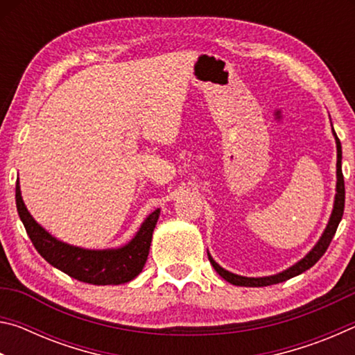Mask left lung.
<instances>
[{"instance_id":"1","label":"left lung","mask_w":355,"mask_h":355,"mask_svg":"<svg viewBox=\"0 0 355 355\" xmlns=\"http://www.w3.org/2000/svg\"><path fill=\"white\" fill-rule=\"evenodd\" d=\"M335 135V139H336V196H335V205H334V211L332 216H330V220L326 227V230H324L322 236L318 244L315 245L313 249H311L310 254L304 258V260H300L299 263L294 264L290 269H286V271L280 272L277 275H271V277H241V275H236V274H232L225 271V269H222L218 263H216L211 257L208 255L209 258V263L213 264L214 271L218 272L222 279L227 280L228 284L232 285H236V286H268V285H274V284H280V282H285L288 279L294 277V275H299L310 269L313 264L320 260V258L326 254V250L329 248L330 241H332V238L335 236V232L336 228H338V224L341 218H343V211H345V178H343V172H341V144L338 136L334 131Z\"/></svg>"}]
</instances>
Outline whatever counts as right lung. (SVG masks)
I'll return each instance as SVG.
<instances>
[{
  "label": "right lung",
  "mask_w": 355,
  "mask_h": 355,
  "mask_svg": "<svg viewBox=\"0 0 355 355\" xmlns=\"http://www.w3.org/2000/svg\"><path fill=\"white\" fill-rule=\"evenodd\" d=\"M15 202L23 225L35 250L59 271L65 272L84 284L120 285L133 280L142 271L147 261L150 243L158 222L159 208L148 216L141 230L131 241L120 249L87 250L58 241L45 232L23 203L19 182L15 184Z\"/></svg>",
  "instance_id": "obj_1"
}]
</instances>
